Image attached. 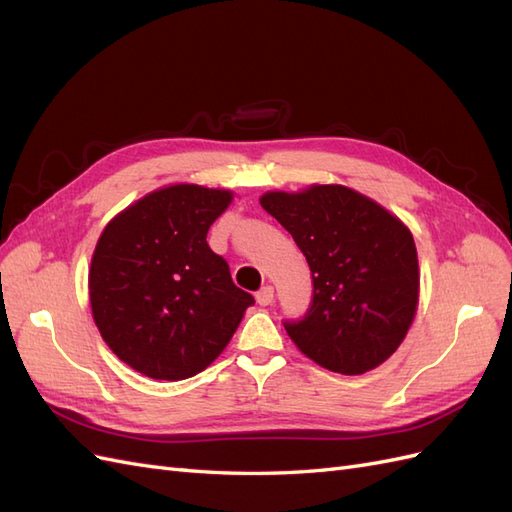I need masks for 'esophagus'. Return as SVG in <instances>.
I'll return each instance as SVG.
<instances>
[{
	"label": "esophagus",
	"mask_w": 512,
	"mask_h": 512,
	"mask_svg": "<svg viewBox=\"0 0 512 512\" xmlns=\"http://www.w3.org/2000/svg\"><path fill=\"white\" fill-rule=\"evenodd\" d=\"M273 286H262L258 292H256V301H258V305H262V307H267V305H271L273 303Z\"/></svg>",
	"instance_id": "1"
}]
</instances>
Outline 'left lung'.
<instances>
[{"label": "left lung", "instance_id": "obj_1", "mask_svg": "<svg viewBox=\"0 0 512 512\" xmlns=\"http://www.w3.org/2000/svg\"><path fill=\"white\" fill-rule=\"evenodd\" d=\"M260 205L290 232L312 271L307 312L284 320L297 348L346 376L365 374L389 359L404 342L418 303L410 230L344 185L269 192Z\"/></svg>", "mask_w": 512, "mask_h": 512}]
</instances>
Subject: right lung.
Returning a JSON list of instances; mask_svg holds the SVG:
<instances>
[{
  "mask_svg": "<svg viewBox=\"0 0 512 512\" xmlns=\"http://www.w3.org/2000/svg\"><path fill=\"white\" fill-rule=\"evenodd\" d=\"M230 200L226 190L170 185L102 232L89 269L91 312L108 348L147 378L200 374L254 305L207 243Z\"/></svg>",
  "mask_w": 512,
  "mask_h": 512,
  "instance_id": "1",
  "label": "right lung"
}]
</instances>
